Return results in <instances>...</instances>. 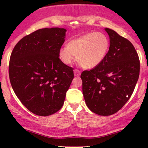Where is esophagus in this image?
Masks as SVG:
<instances>
[{"label":"esophagus","mask_w":148,"mask_h":148,"mask_svg":"<svg viewBox=\"0 0 148 148\" xmlns=\"http://www.w3.org/2000/svg\"><path fill=\"white\" fill-rule=\"evenodd\" d=\"M74 76H79L80 74H81V72H80L79 70H78V69H74Z\"/></svg>","instance_id":"obj_1"}]
</instances>
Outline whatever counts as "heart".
<instances>
[{"instance_id": "b5f03b06", "label": "heart", "mask_w": 148, "mask_h": 148, "mask_svg": "<svg viewBox=\"0 0 148 148\" xmlns=\"http://www.w3.org/2000/svg\"><path fill=\"white\" fill-rule=\"evenodd\" d=\"M109 45V40L105 34L89 33L70 40L67 47H61L58 57L62 62L68 65L77 56L78 62L83 67L94 68L104 60Z\"/></svg>"}]
</instances>
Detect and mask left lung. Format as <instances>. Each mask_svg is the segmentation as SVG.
Returning a JSON list of instances; mask_svg holds the SVG:
<instances>
[{"mask_svg": "<svg viewBox=\"0 0 148 148\" xmlns=\"http://www.w3.org/2000/svg\"><path fill=\"white\" fill-rule=\"evenodd\" d=\"M110 39L109 50L99 65L81 73L83 94L91 111L99 115L117 113L132 96L140 73L135 48L125 37L105 28Z\"/></svg>", "mask_w": 148, "mask_h": 148, "instance_id": "1", "label": "left lung"}]
</instances>
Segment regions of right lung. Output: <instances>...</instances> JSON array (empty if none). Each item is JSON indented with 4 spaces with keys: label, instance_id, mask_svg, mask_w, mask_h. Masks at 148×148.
<instances>
[{
    "label": "right lung",
    "instance_id": "add662e5",
    "mask_svg": "<svg viewBox=\"0 0 148 148\" xmlns=\"http://www.w3.org/2000/svg\"><path fill=\"white\" fill-rule=\"evenodd\" d=\"M66 31L37 30L19 40L11 53L12 87L22 104L35 115L48 116L58 111L74 79V69L58 57Z\"/></svg>",
    "mask_w": 148,
    "mask_h": 148
}]
</instances>
